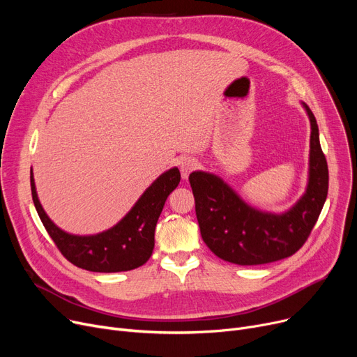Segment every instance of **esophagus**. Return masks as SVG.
Masks as SVG:
<instances>
[{"instance_id":"esophagus-1","label":"esophagus","mask_w":357,"mask_h":357,"mask_svg":"<svg viewBox=\"0 0 357 357\" xmlns=\"http://www.w3.org/2000/svg\"><path fill=\"white\" fill-rule=\"evenodd\" d=\"M198 166V160L194 158H183L179 162V167H181V175L183 179H188L190 174L197 169Z\"/></svg>"}]
</instances>
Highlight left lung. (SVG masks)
Here are the masks:
<instances>
[{"instance_id": "8db88e82", "label": "left lung", "mask_w": 357, "mask_h": 357, "mask_svg": "<svg viewBox=\"0 0 357 357\" xmlns=\"http://www.w3.org/2000/svg\"><path fill=\"white\" fill-rule=\"evenodd\" d=\"M311 124L308 182L303 197L280 214L249 205L220 176L195 171L190 183L205 245L220 259L249 266L292 256L308 238L328 192V167L320 146L317 120L307 104Z\"/></svg>"}]
</instances>
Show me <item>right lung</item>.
Here are the masks:
<instances>
[{"label": "right lung", "mask_w": 357, "mask_h": 357, "mask_svg": "<svg viewBox=\"0 0 357 357\" xmlns=\"http://www.w3.org/2000/svg\"><path fill=\"white\" fill-rule=\"evenodd\" d=\"M179 181V169H169L149 186L116 226L97 234L79 236L62 230L49 218L37 197L33 169L30 171L34 207L54 245L75 266L102 273L126 272L146 264L155 248V229L165 201Z\"/></svg>", "instance_id": "1"}]
</instances>
